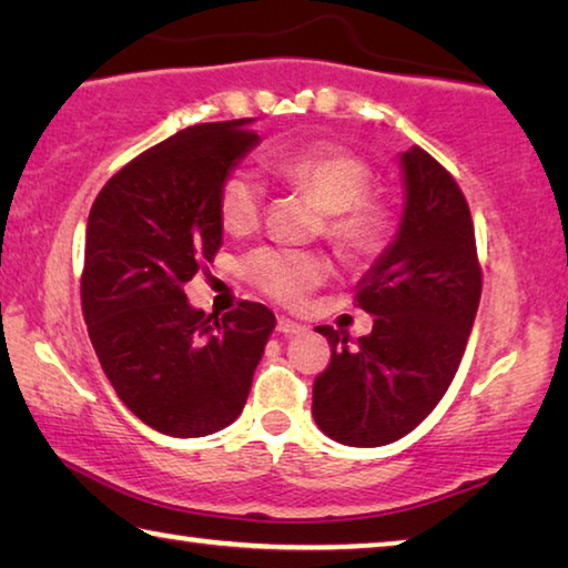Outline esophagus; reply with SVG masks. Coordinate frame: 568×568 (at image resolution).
I'll use <instances>...</instances> for the list:
<instances>
[{"mask_svg":"<svg viewBox=\"0 0 568 568\" xmlns=\"http://www.w3.org/2000/svg\"><path fill=\"white\" fill-rule=\"evenodd\" d=\"M301 331H303L301 323H295V321H291V318H277V333L295 335V333H301Z\"/></svg>","mask_w":568,"mask_h":568,"instance_id":"34e87169","label":"esophagus"}]
</instances>
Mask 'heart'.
<instances>
[{
	"label": "heart",
	"mask_w": 568,
	"mask_h": 568,
	"mask_svg": "<svg viewBox=\"0 0 568 568\" xmlns=\"http://www.w3.org/2000/svg\"><path fill=\"white\" fill-rule=\"evenodd\" d=\"M273 172L287 187L313 197L325 213L323 233L351 263H368L390 245L396 213L388 200L371 195L373 170L363 158L331 145H313L273 158ZM267 190L253 172L230 170L217 190L220 223L233 235L261 223ZM245 277L281 305L295 307L331 275L321 253L257 247L243 263Z\"/></svg>",
	"instance_id": "b5f03b06"
}]
</instances>
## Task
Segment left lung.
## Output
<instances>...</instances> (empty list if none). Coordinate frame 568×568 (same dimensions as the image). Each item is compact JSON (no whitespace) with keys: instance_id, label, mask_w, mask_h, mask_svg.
I'll return each mask as SVG.
<instances>
[{"instance_id":"8db88e82","label":"left lung","mask_w":568,"mask_h":568,"mask_svg":"<svg viewBox=\"0 0 568 568\" xmlns=\"http://www.w3.org/2000/svg\"><path fill=\"white\" fill-rule=\"evenodd\" d=\"M406 207L386 253L358 283L355 303L376 315L348 335L318 325L331 363L313 383V418L345 446H386L410 434L454 381L480 301L470 210L454 175L410 148L400 155Z\"/></svg>"}]
</instances>
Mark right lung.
Here are the masks:
<instances>
[{
    "label": "right lung",
    "instance_id": "add662e5",
    "mask_svg": "<svg viewBox=\"0 0 568 568\" xmlns=\"http://www.w3.org/2000/svg\"><path fill=\"white\" fill-rule=\"evenodd\" d=\"M250 122L180 130L114 172L90 210L80 281L90 341L120 400L165 436L230 426L275 328L261 303L215 318L182 291L223 245L217 190L261 140Z\"/></svg>",
    "mask_w": 568,
    "mask_h": 568
}]
</instances>
